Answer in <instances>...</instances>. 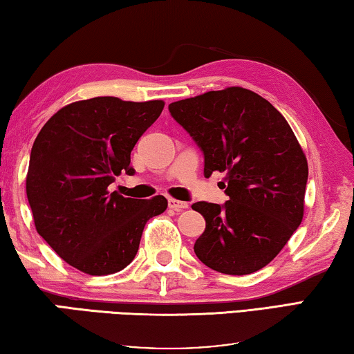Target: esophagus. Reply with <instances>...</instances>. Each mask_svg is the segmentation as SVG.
<instances>
[{
  "label": "esophagus",
  "mask_w": 354,
  "mask_h": 354,
  "mask_svg": "<svg viewBox=\"0 0 354 354\" xmlns=\"http://www.w3.org/2000/svg\"><path fill=\"white\" fill-rule=\"evenodd\" d=\"M168 206H170L171 209H175V211H181V209H186V207H189V203H186V201H179V200H175V198H170V200H168Z\"/></svg>",
  "instance_id": "34e87169"
}]
</instances>
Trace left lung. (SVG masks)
Wrapping results in <instances>:
<instances>
[{
    "mask_svg": "<svg viewBox=\"0 0 354 354\" xmlns=\"http://www.w3.org/2000/svg\"><path fill=\"white\" fill-rule=\"evenodd\" d=\"M205 156V176L225 173L228 201L192 205L206 221L195 255L207 268L245 276L277 257L304 216L308 167L287 120L241 86L168 105Z\"/></svg>",
    "mask_w": 354,
    "mask_h": 354,
    "instance_id": "left-lung-1",
    "label": "left lung"
}]
</instances>
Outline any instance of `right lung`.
Returning <instances> with one entry per match:
<instances>
[{
	"mask_svg": "<svg viewBox=\"0 0 354 354\" xmlns=\"http://www.w3.org/2000/svg\"><path fill=\"white\" fill-rule=\"evenodd\" d=\"M164 105L111 96L78 100L56 111L36 137L26 175L35 225L78 271L106 276L124 269L147 222L167 209L162 195L137 200L109 190L115 176L136 173L132 149Z\"/></svg>",
	"mask_w": 354,
	"mask_h": 354,
	"instance_id": "right-lung-1",
	"label": "right lung"
}]
</instances>
